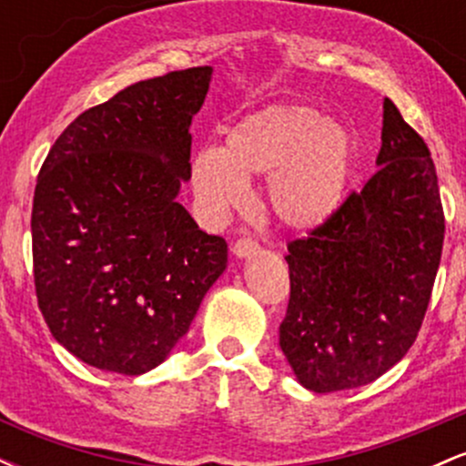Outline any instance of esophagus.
<instances>
[{"mask_svg":"<svg viewBox=\"0 0 466 466\" xmlns=\"http://www.w3.org/2000/svg\"><path fill=\"white\" fill-rule=\"evenodd\" d=\"M260 251L258 243L251 238H238L237 243L232 245V254L237 256V258H251V256H256Z\"/></svg>","mask_w":466,"mask_h":466,"instance_id":"obj_1","label":"esophagus"}]
</instances>
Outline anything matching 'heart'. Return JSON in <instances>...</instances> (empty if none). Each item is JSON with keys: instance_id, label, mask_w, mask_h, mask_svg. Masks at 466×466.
<instances>
[{"instance_id": "b5f03b06", "label": "heart", "mask_w": 466, "mask_h": 466, "mask_svg": "<svg viewBox=\"0 0 466 466\" xmlns=\"http://www.w3.org/2000/svg\"><path fill=\"white\" fill-rule=\"evenodd\" d=\"M357 142L344 122L315 105H269L240 117L223 148L206 144L190 166L192 190L210 215L223 217L248 199V181L265 179V208L291 232H315L346 199Z\"/></svg>"}]
</instances>
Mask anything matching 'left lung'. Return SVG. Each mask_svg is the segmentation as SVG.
Segmentation results:
<instances>
[{
    "label": "left lung",
    "instance_id": "8db88e82",
    "mask_svg": "<svg viewBox=\"0 0 466 466\" xmlns=\"http://www.w3.org/2000/svg\"><path fill=\"white\" fill-rule=\"evenodd\" d=\"M377 166L333 221L285 256L291 298L280 349L300 386L319 394L366 386L403 360L441 265L436 166L390 98Z\"/></svg>",
    "mask_w": 466,
    "mask_h": 466
}]
</instances>
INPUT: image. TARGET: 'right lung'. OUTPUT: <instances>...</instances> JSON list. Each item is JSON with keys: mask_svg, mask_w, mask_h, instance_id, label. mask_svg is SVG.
<instances>
[{"mask_svg": "<svg viewBox=\"0 0 466 466\" xmlns=\"http://www.w3.org/2000/svg\"><path fill=\"white\" fill-rule=\"evenodd\" d=\"M212 67L140 80L80 114L32 203L39 309L63 349L117 374L157 368L188 333L228 243L177 201Z\"/></svg>", "mask_w": 466, "mask_h": 466, "instance_id": "add662e5", "label": "right lung"}]
</instances>
